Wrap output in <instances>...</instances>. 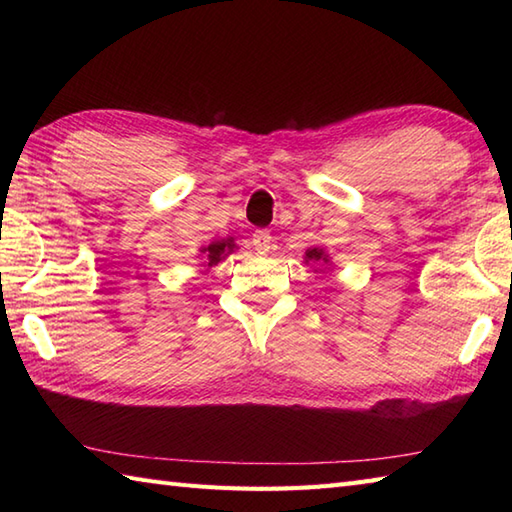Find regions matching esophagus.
<instances>
[{
	"mask_svg": "<svg viewBox=\"0 0 512 512\" xmlns=\"http://www.w3.org/2000/svg\"><path fill=\"white\" fill-rule=\"evenodd\" d=\"M250 242H253L257 253L266 255L268 250H270V244H273V237H270L268 231H257L253 237H250Z\"/></svg>",
	"mask_w": 512,
	"mask_h": 512,
	"instance_id": "obj_1",
	"label": "esophagus"
}]
</instances>
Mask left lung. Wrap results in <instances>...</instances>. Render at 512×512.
I'll return each mask as SVG.
<instances>
[{
  "instance_id": "1",
  "label": "left lung",
  "mask_w": 512,
  "mask_h": 512,
  "mask_svg": "<svg viewBox=\"0 0 512 512\" xmlns=\"http://www.w3.org/2000/svg\"><path fill=\"white\" fill-rule=\"evenodd\" d=\"M303 262H306V266H310L314 273H319V266H332V257L325 253L321 246H312L306 250V255H303Z\"/></svg>"
}]
</instances>
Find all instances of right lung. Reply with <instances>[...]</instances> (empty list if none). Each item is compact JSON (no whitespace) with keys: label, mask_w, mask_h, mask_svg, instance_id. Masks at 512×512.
Segmentation results:
<instances>
[{"label":"right lung","mask_w":512,"mask_h":512,"mask_svg":"<svg viewBox=\"0 0 512 512\" xmlns=\"http://www.w3.org/2000/svg\"><path fill=\"white\" fill-rule=\"evenodd\" d=\"M237 248H239V246L235 244V239H233V237H220V239H213L211 244L202 246V248H200L202 264H200V266H202L204 273H209V270H211L213 266H217L220 262H224V259H226L228 255H233Z\"/></svg>","instance_id":"1"}]
</instances>
